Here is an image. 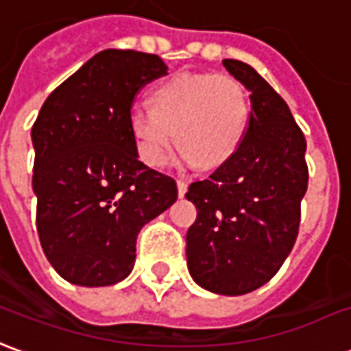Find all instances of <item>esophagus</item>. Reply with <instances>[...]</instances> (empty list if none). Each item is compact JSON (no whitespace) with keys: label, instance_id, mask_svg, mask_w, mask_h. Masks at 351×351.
I'll list each match as a JSON object with an SVG mask.
<instances>
[{"label":"esophagus","instance_id":"esophagus-1","mask_svg":"<svg viewBox=\"0 0 351 351\" xmlns=\"http://www.w3.org/2000/svg\"><path fill=\"white\" fill-rule=\"evenodd\" d=\"M187 187H189L187 181H185V180H178V195L185 196V193H187Z\"/></svg>","mask_w":351,"mask_h":351}]
</instances>
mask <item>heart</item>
<instances>
[{
  "instance_id": "1",
  "label": "heart",
  "mask_w": 351,
  "mask_h": 351,
  "mask_svg": "<svg viewBox=\"0 0 351 351\" xmlns=\"http://www.w3.org/2000/svg\"><path fill=\"white\" fill-rule=\"evenodd\" d=\"M247 119L243 84L210 71L171 77L153 90L151 108L136 104L128 113L136 153L151 168L166 162L176 138L183 143V162L219 166L240 145Z\"/></svg>"
}]
</instances>
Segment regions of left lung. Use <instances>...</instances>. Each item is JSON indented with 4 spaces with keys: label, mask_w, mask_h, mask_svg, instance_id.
<instances>
[{
    "label": "left lung",
    "mask_w": 351,
    "mask_h": 351,
    "mask_svg": "<svg viewBox=\"0 0 351 351\" xmlns=\"http://www.w3.org/2000/svg\"><path fill=\"white\" fill-rule=\"evenodd\" d=\"M223 66L250 90V121L234 153L185 195L198 211L187 267L200 287L234 297L272 280L293 250L308 166L304 134L282 96L250 64Z\"/></svg>",
    "instance_id": "8db88e82"
}]
</instances>
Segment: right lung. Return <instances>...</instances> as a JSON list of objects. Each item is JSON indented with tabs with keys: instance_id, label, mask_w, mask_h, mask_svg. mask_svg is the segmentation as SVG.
I'll return each mask as SVG.
<instances>
[{
	"instance_id": "right-lung-1",
	"label": "right lung",
	"mask_w": 351,
	"mask_h": 351,
	"mask_svg": "<svg viewBox=\"0 0 351 351\" xmlns=\"http://www.w3.org/2000/svg\"><path fill=\"white\" fill-rule=\"evenodd\" d=\"M166 73L156 54L101 51L51 92L34 123L37 234L75 285L124 280L141 227L178 200L176 181L138 158L128 124L138 92Z\"/></svg>"
}]
</instances>
